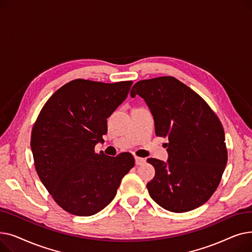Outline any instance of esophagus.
<instances>
[{
  "instance_id": "1",
  "label": "esophagus",
  "mask_w": 252,
  "mask_h": 252,
  "mask_svg": "<svg viewBox=\"0 0 252 252\" xmlns=\"http://www.w3.org/2000/svg\"><path fill=\"white\" fill-rule=\"evenodd\" d=\"M135 160H136V164H137V165H142V164L145 163V161H146V160L144 159V158L138 157V156L135 157Z\"/></svg>"
}]
</instances>
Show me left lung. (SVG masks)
<instances>
[{
    "mask_svg": "<svg viewBox=\"0 0 252 252\" xmlns=\"http://www.w3.org/2000/svg\"><path fill=\"white\" fill-rule=\"evenodd\" d=\"M142 97L153 115L155 134L167 137L166 162L148 158L155 177L147 184L152 199L173 213L204 204L217 190L228 161L224 131L208 104L173 76L144 79L131 98Z\"/></svg>",
    "mask_w": 252,
    "mask_h": 252,
    "instance_id": "1",
    "label": "left lung"
}]
</instances>
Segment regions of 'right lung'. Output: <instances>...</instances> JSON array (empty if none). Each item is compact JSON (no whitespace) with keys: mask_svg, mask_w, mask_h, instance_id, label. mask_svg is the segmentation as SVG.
Segmentation results:
<instances>
[{"mask_svg":"<svg viewBox=\"0 0 252 252\" xmlns=\"http://www.w3.org/2000/svg\"><path fill=\"white\" fill-rule=\"evenodd\" d=\"M131 84L74 79L50 97L33 125L31 147L38 178L71 215L89 217L107 206L135 165L128 152L115 157L95 152L107 134V118Z\"/></svg>","mask_w":252,"mask_h":252,"instance_id":"right-lung-1","label":"right lung"}]
</instances>
